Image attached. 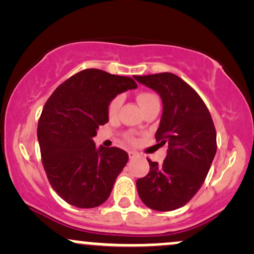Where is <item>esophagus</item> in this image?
Instances as JSON below:
<instances>
[{"instance_id": "1", "label": "esophagus", "mask_w": 254, "mask_h": 254, "mask_svg": "<svg viewBox=\"0 0 254 254\" xmlns=\"http://www.w3.org/2000/svg\"><path fill=\"white\" fill-rule=\"evenodd\" d=\"M137 156H138V154H137L136 151H132V150H130V151H129V157H130L131 160H132V159H136Z\"/></svg>"}]
</instances>
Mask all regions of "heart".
<instances>
[{"instance_id": "obj_1", "label": "heart", "mask_w": 254, "mask_h": 254, "mask_svg": "<svg viewBox=\"0 0 254 254\" xmlns=\"http://www.w3.org/2000/svg\"><path fill=\"white\" fill-rule=\"evenodd\" d=\"M136 99H137V103H138L139 106H141V109L143 112L145 110H148L149 107L153 106V105L159 104V99H157L153 93H149V92L138 93ZM121 105H122L121 97H115L109 103V106H107V116H109L111 121L117 118L119 109H121ZM125 138H127V141L131 142V143H133V142L136 141V138L133 137L132 133H127V135H125Z\"/></svg>"}]
</instances>
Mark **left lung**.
<instances>
[{
    "instance_id": "left-lung-1",
    "label": "left lung",
    "mask_w": 254,
    "mask_h": 254,
    "mask_svg": "<svg viewBox=\"0 0 254 254\" xmlns=\"http://www.w3.org/2000/svg\"><path fill=\"white\" fill-rule=\"evenodd\" d=\"M135 78L161 98L164 110L155 138L168 144L164 164L148 159L149 173L137 179V192L153 210H176L190 202L210 170L217 149L214 122L202 98L177 75L160 72Z\"/></svg>"
}]
</instances>
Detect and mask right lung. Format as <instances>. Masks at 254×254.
<instances>
[{
	"label": "right lung",
	"mask_w": 254,
	"mask_h": 254,
	"mask_svg": "<svg viewBox=\"0 0 254 254\" xmlns=\"http://www.w3.org/2000/svg\"><path fill=\"white\" fill-rule=\"evenodd\" d=\"M136 87L131 77L84 69L60 84L44 105L37 130L42 162L52 189L66 203L88 209L110 197L129 155L117 147L97 149L92 138L109 122L110 101Z\"/></svg>",
	"instance_id": "add662e5"
}]
</instances>
